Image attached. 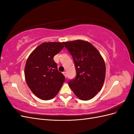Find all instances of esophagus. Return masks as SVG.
I'll list each match as a JSON object with an SVG mask.
<instances>
[{"mask_svg":"<svg viewBox=\"0 0 134 134\" xmlns=\"http://www.w3.org/2000/svg\"><path fill=\"white\" fill-rule=\"evenodd\" d=\"M63 74H64V75L65 76V78H66V77H67V74H66V72L65 71H64V72H63Z\"/></svg>","mask_w":134,"mask_h":134,"instance_id":"34e87169","label":"esophagus"}]
</instances>
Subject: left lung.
<instances>
[{"instance_id": "8db88e82", "label": "left lung", "mask_w": 134, "mask_h": 134, "mask_svg": "<svg viewBox=\"0 0 134 134\" xmlns=\"http://www.w3.org/2000/svg\"><path fill=\"white\" fill-rule=\"evenodd\" d=\"M64 44L72 56L76 72L69 86L79 99L90 100L103 87L106 75L104 61L97 48L87 41L78 40Z\"/></svg>"}]
</instances>
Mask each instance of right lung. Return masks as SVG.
I'll return each instance as SVG.
<instances>
[{
    "instance_id": "right-lung-1",
    "label": "right lung",
    "mask_w": 134,
    "mask_h": 134,
    "mask_svg": "<svg viewBox=\"0 0 134 134\" xmlns=\"http://www.w3.org/2000/svg\"><path fill=\"white\" fill-rule=\"evenodd\" d=\"M64 42H43L32 51L25 68L26 81L34 94L43 100H50L58 94L65 82L58 71L54 56L64 48Z\"/></svg>"
}]
</instances>
